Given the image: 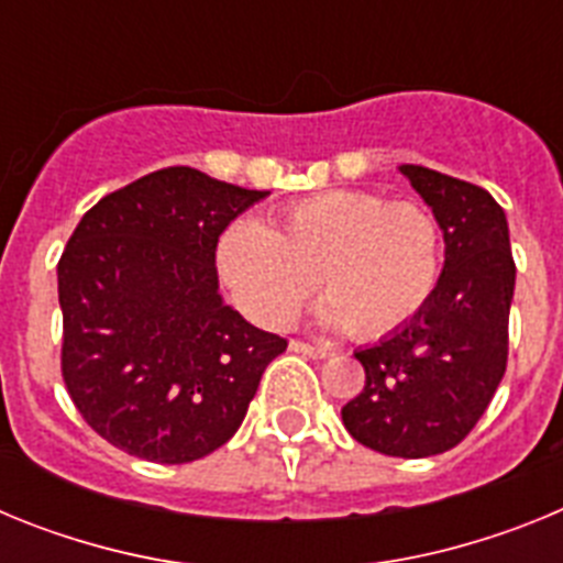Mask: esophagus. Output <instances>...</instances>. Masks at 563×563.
<instances>
[{
	"label": "esophagus",
	"mask_w": 563,
	"mask_h": 563,
	"mask_svg": "<svg viewBox=\"0 0 563 563\" xmlns=\"http://www.w3.org/2000/svg\"><path fill=\"white\" fill-rule=\"evenodd\" d=\"M290 352H298V355H307V357H327L330 352L321 350V346H310L305 341H290Z\"/></svg>",
	"instance_id": "esophagus-1"
}]
</instances>
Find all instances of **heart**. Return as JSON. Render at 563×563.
<instances>
[{"instance_id": "obj_1", "label": "heart", "mask_w": 563, "mask_h": 563, "mask_svg": "<svg viewBox=\"0 0 563 563\" xmlns=\"http://www.w3.org/2000/svg\"><path fill=\"white\" fill-rule=\"evenodd\" d=\"M217 273L251 321L285 330L312 296L318 321L357 338L400 330L440 278V225L415 202L332 188L278 208L265 225L236 220L217 239Z\"/></svg>"}]
</instances>
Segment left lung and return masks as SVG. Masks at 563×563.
Masks as SVG:
<instances>
[{
	"instance_id": "obj_1",
	"label": "left lung",
	"mask_w": 563,
	"mask_h": 563,
	"mask_svg": "<svg viewBox=\"0 0 563 563\" xmlns=\"http://www.w3.org/2000/svg\"><path fill=\"white\" fill-rule=\"evenodd\" d=\"M400 174L434 213L445 262L409 324L355 350L366 383L341 420L366 449L422 460L465 440L494 400L516 265L507 217L485 188L422 166Z\"/></svg>"
}]
</instances>
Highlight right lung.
<instances>
[{
	"label": "right lung",
	"instance_id": "obj_1",
	"mask_svg": "<svg viewBox=\"0 0 563 563\" xmlns=\"http://www.w3.org/2000/svg\"><path fill=\"white\" fill-rule=\"evenodd\" d=\"M267 194L168 166L107 194L69 236L58 262L64 383L114 449L180 465L245 420L287 341L222 301L213 253Z\"/></svg>",
	"mask_w": 563,
	"mask_h": 563
}]
</instances>
